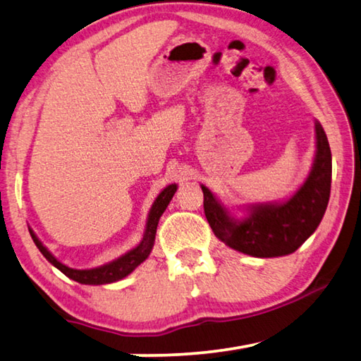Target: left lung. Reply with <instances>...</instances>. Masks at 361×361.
Masks as SVG:
<instances>
[{"instance_id": "8db88e82", "label": "left lung", "mask_w": 361, "mask_h": 361, "mask_svg": "<svg viewBox=\"0 0 361 361\" xmlns=\"http://www.w3.org/2000/svg\"><path fill=\"white\" fill-rule=\"evenodd\" d=\"M315 138L312 170L285 202L255 204L245 218L235 219L202 185L207 221L219 240L256 258H276L296 252L314 234L325 215L331 191V149L319 121L315 122Z\"/></svg>"}]
</instances>
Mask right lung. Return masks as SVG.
Instances as JSON below:
<instances>
[{
  "label": "right lung",
  "mask_w": 361,
  "mask_h": 361,
  "mask_svg": "<svg viewBox=\"0 0 361 361\" xmlns=\"http://www.w3.org/2000/svg\"><path fill=\"white\" fill-rule=\"evenodd\" d=\"M175 192H176V185H169L161 194L157 195L154 204H152L151 210H149L143 239L135 248L130 250V252H127L126 255H122L118 259L106 262V264L94 267V269H73V267L62 264V262H60L56 256H54L44 245H42L41 240L36 237L35 232L30 228H28V231L35 242V245L38 247V250L42 255H44V258L51 262L52 266H56L59 271H62L66 277H70L71 280H75V282L84 283V285L113 283V282H118V280L129 276L130 272L135 271V267H138L146 258H148L151 250H152V245H154L159 218L162 216L164 212H166L167 205L170 204V200H172Z\"/></svg>",
  "instance_id": "1"
}]
</instances>
